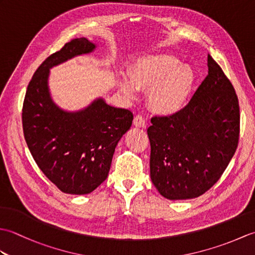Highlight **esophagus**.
Returning a JSON list of instances; mask_svg holds the SVG:
<instances>
[{
    "label": "esophagus",
    "mask_w": 255,
    "mask_h": 255,
    "mask_svg": "<svg viewBox=\"0 0 255 255\" xmlns=\"http://www.w3.org/2000/svg\"><path fill=\"white\" fill-rule=\"evenodd\" d=\"M133 125L138 128H143L145 126V119L141 115H137L133 118Z\"/></svg>",
    "instance_id": "34e87169"
}]
</instances>
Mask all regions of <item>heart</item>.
<instances>
[{"label": "heart", "mask_w": 255, "mask_h": 255, "mask_svg": "<svg viewBox=\"0 0 255 255\" xmlns=\"http://www.w3.org/2000/svg\"><path fill=\"white\" fill-rule=\"evenodd\" d=\"M126 79L118 86L124 94L132 96L136 90H148L149 104L159 115H175L185 106L194 88L195 72L169 53L139 58L128 69Z\"/></svg>", "instance_id": "obj_1"}]
</instances>
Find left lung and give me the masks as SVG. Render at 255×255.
Listing matches in <instances>:
<instances>
[{
  "mask_svg": "<svg viewBox=\"0 0 255 255\" xmlns=\"http://www.w3.org/2000/svg\"><path fill=\"white\" fill-rule=\"evenodd\" d=\"M208 75L175 115L153 117L148 128L150 176L162 196L198 197L215 185L234 156L239 102L230 81L208 55Z\"/></svg>",
  "mask_w": 255,
  "mask_h": 255,
  "instance_id": "obj_1",
  "label": "left lung"
}]
</instances>
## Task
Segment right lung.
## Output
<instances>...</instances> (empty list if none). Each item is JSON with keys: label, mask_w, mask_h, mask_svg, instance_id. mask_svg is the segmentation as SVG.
<instances>
[{"label": "right lung", "mask_w": 255, "mask_h": 255, "mask_svg": "<svg viewBox=\"0 0 255 255\" xmlns=\"http://www.w3.org/2000/svg\"><path fill=\"white\" fill-rule=\"evenodd\" d=\"M95 48L86 38H77L48 57L27 86L23 104L24 137L32 158L67 194H89L106 180L116 145L133 119L130 111L108 105L102 97L75 112L52 100L50 69Z\"/></svg>", "instance_id": "right-lung-1"}]
</instances>
